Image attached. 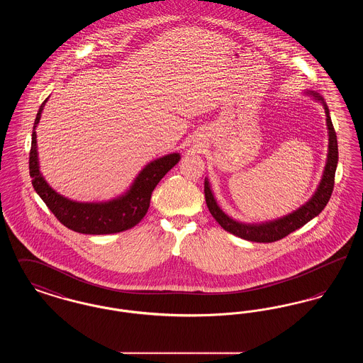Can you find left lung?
I'll list each match as a JSON object with an SVG mask.
<instances>
[{"label": "left lung", "instance_id": "8db88e82", "mask_svg": "<svg viewBox=\"0 0 363 363\" xmlns=\"http://www.w3.org/2000/svg\"><path fill=\"white\" fill-rule=\"evenodd\" d=\"M308 94L313 95L315 99H318L321 104H324L325 114H327V126H328L329 145H328V159L325 164V170L323 174V179L313 194L311 200L303 204L302 207L298 208L294 211L293 213L283 216L277 220L265 222L261 225H245L241 222H237L227 216L225 212L216 204V200L212 194V190L209 188V182L206 179L204 182V193H206V201L207 207L211 212V215L215 218V220L225 228V231L240 237L242 240L252 242H275L287 237L299 227L306 225L313 218H315L325 206L328 204L333 185H335V173L337 167V160H339V152H337V138H336V132L333 129V125L329 117L328 106L324 102V99L313 91H308Z\"/></svg>", "mask_w": 363, "mask_h": 363}]
</instances>
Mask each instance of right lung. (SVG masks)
<instances>
[{"label":"right lung","mask_w":363,"mask_h":363,"mask_svg":"<svg viewBox=\"0 0 363 363\" xmlns=\"http://www.w3.org/2000/svg\"><path fill=\"white\" fill-rule=\"evenodd\" d=\"M46 101L39 107L35 118L30 151V175L36 193L54 216L65 227L76 233L101 235L121 233L135 227L145 216L150 207L151 194L159 181L179 162V154H170L148 163L136 177L130 189L114 200L106 203L73 201L52 189L39 172L35 128L40 120Z\"/></svg>","instance_id":"obj_1"}]
</instances>
